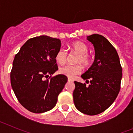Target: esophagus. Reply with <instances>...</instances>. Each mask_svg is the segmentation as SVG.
<instances>
[{"mask_svg": "<svg viewBox=\"0 0 133 133\" xmlns=\"http://www.w3.org/2000/svg\"><path fill=\"white\" fill-rule=\"evenodd\" d=\"M68 82H70V83H72V82H73V80L71 79V78H68Z\"/></svg>", "mask_w": 133, "mask_h": 133, "instance_id": "esophagus-1", "label": "esophagus"}]
</instances>
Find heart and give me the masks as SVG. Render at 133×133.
I'll return each instance as SVG.
<instances>
[{
	"mask_svg": "<svg viewBox=\"0 0 133 133\" xmlns=\"http://www.w3.org/2000/svg\"><path fill=\"white\" fill-rule=\"evenodd\" d=\"M70 46L73 51L79 55L77 60V63H82L84 66H88L90 64L91 62V58L87 54L89 51V47L85 43L81 41H76L72 43ZM67 56L68 54L66 50L63 48L57 52L55 56V59L58 64H63L67 60ZM81 72H82V66L80 64H77V65L67 64L59 69L60 73L70 78H72L75 75L80 74Z\"/></svg>",
	"mask_w": 133,
	"mask_h": 133,
	"instance_id": "heart-1",
	"label": "heart"
}]
</instances>
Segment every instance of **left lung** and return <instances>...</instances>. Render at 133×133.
<instances>
[{
  "mask_svg": "<svg viewBox=\"0 0 133 133\" xmlns=\"http://www.w3.org/2000/svg\"><path fill=\"white\" fill-rule=\"evenodd\" d=\"M93 44L95 57L92 66L81 77L90 84L75 81L74 103L80 112L96 115L107 110L116 99L121 89L122 67L117 50L102 35L87 36Z\"/></svg>",
  "mask_w": 133,
  "mask_h": 133,
  "instance_id": "obj_1",
  "label": "left lung"
}]
</instances>
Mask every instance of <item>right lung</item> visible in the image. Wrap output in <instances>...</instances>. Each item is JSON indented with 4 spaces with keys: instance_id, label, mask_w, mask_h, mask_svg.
<instances>
[{
    "instance_id": "add662e5",
    "label": "right lung",
    "mask_w": 133,
    "mask_h": 133,
    "mask_svg": "<svg viewBox=\"0 0 133 133\" xmlns=\"http://www.w3.org/2000/svg\"><path fill=\"white\" fill-rule=\"evenodd\" d=\"M61 46L58 38L43 35L28 40L15 55L12 88L19 103L30 112L42 113L55 107L67 82L65 75L51 77L58 70L55 56Z\"/></svg>"
}]
</instances>
